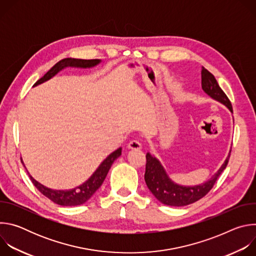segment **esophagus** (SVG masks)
Wrapping results in <instances>:
<instances>
[{"label":"esophagus","mask_w":256,"mask_h":256,"mask_svg":"<svg viewBox=\"0 0 256 256\" xmlns=\"http://www.w3.org/2000/svg\"><path fill=\"white\" fill-rule=\"evenodd\" d=\"M128 148L132 150H140L142 149V144L138 140H132L128 144Z\"/></svg>","instance_id":"obj_1"}]
</instances>
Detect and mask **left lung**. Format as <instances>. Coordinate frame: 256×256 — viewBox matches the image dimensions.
Returning <instances> with one entry per match:
<instances>
[{"label":"left lung","mask_w":256,"mask_h":256,"mask_svg":"<svg viewBox=\"0 0 256 256\" xmlns=\"http://www.w3.org/2000/svg\"><path fill=\"white\" fill-rule=\"evenodd\" d=\"M202 88L210 97L224 104L233 114L232 104L229 98L220 88V86H218L214 75L210 74L204 66L202 70ZM230 154L231 150L221 168L212 175L210 179L206 181L204 184L194 186H184L173 182L167 175L160 161L150 153H147V155H146L147 164H146L144 172L146 184H147L148 188L154 194V196L166 206H184L190 204L204 198L212 188L216 179L226 168L229 162Z\"/></svg>","instance_id":"left-lung-1"}]
</instances>
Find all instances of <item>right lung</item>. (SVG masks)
<instances>
[{
    "instance_id": "1",
    "label": "right lung",
    "mask_w": 256,
    "mask_h": 256,
    "mask_svg": "<svg viewBox=\"0 0 256 256\" xmlns=\"http://www.w3.org/2000/svg\"><path fill=\"white\" fill-rule=\"evenodd\" d=\"M100 60H81V58H64L56 62L46 74L40 78L38 82H36L33 86H38L50 79H52L54 76H56L60 70H62L64 68L72 66V68H92L100 64ZM122 155V148H118L114 152H112L110 155L107 156V158L99 165V167L96 169V171L90 176L88 180H86L83 184L72 188L68 190H52L48 188L42 184H40L38 181H36L27 171L29 174V177L32 181V184L34 186L38 188L44 196L50 198L52 202L54 204H58L60 206H79L84 202H86L95 192L96 190L102 186L103 181L110 169L112 165L114 162ZM22 164L24 165L23 161L21 160ZM25 167V166H24Z\"/></svg>"
}]
</instances>
